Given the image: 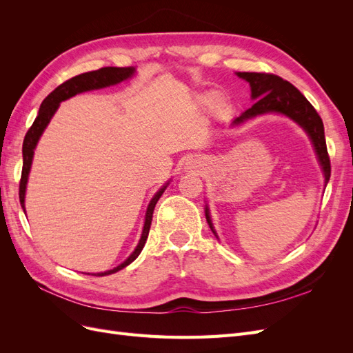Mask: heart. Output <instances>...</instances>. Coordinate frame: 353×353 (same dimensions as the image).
Wrapping results in <instances>:
<instances>
[{
	"label": "heart",
	"mask_w": 353,
	"mask_h": 353,
	"mask_svg": "<svg viewBox=\"0 0 353 353\" xmlns=\"http://www.w3.org/2000/svg\"><path fill=\"white\" fill-rule=\"evenodd\" d=\"M210 100V95H206V97H205V101H209Z\"/></svg>",
	"instance_id": "1"
}]
</instances>
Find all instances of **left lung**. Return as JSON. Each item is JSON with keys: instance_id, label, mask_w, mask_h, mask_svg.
<instances>
[{"instance_id": "1", "label": "left lung", "mask_w": 353, "mask_h": 353, "mask_svg": "<svg viewBox=\"0 0 353 353\" xmlns=\"http://www.w3.org/2000/svg\"><path fill=\"white\" fill-rule=\"evenodd\" d=\"M236 74L245 82H249L252 100H254V104L250 109L243 112L239 117H236V119L231 122V126H240L241 123L261 114L279 113L287 116L288 119L296 122L307 134L309 140H311L314 145L319 166L323 169L324 184L327 185L331 174V166L330 157L327 153L324 123L321 121V117L316 113V110L314 109V105L309 103L305 99V95L296 87H293L290 82L276 77V74L256 72H237ZM205 215L212 232L215 234V237L218 239L215 227H213L210 219V212L208 205L205 208Z\"/></svg>"}]
</instances>
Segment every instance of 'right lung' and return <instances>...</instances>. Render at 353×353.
<instances>
[{
    "instance_id": "add662e5",
    "label": "right lung",
    "mask_w": 353,
    "mask_h": 353,
    "mask_svg": "<svg viewBox=\"0 0 353 353\" xmlns=\"http://www.w3.org/2000/svg\"><path fill=\"white\" fill-rule=\"evenodd\" d=\"M134 74H135V68H101L99 70L82 73V74H78V77H74V78H72L66 82H63L61 85H59V87L52 92H50L47 97L44 99V101L41 103V108H39L37 119L34 121V123H32V126L29 128V131L26 132L25 140H23V148H22V152H23V169H22V178H20V185H19V199H20V205H22V208H23V212H26L25 210L26 185H28V178H29V172H30L32 160H34V153H35L37 144L39 141L42 132L46 131L47 125L50 123L51 117L54 116V113L57 112L60 103L73 97V95L85 92V91H92V90L112 87V85L121 83L122 81L132 78ZM168 184H169V181L152 197L150 203H148L147 210H145L141 239H140V241H138L134 252L130 256H128V258L121 265H117L116 268L104 271V272L92 274V275L104 276V275L114 274L117 271L123 270L125 266H128L138 258V254L141 253L144 244L147 241L148 231H150L152 219H153V210H154L156 203L160 199V196L163 194V191L166 190Z\"/></svg>"
}]
</instances>
